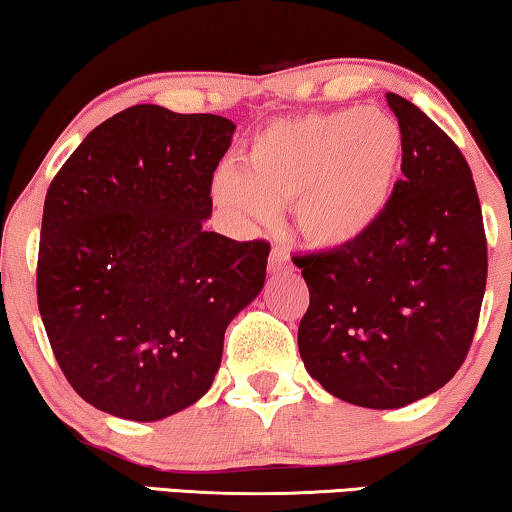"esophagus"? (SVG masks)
<instances>
[{"mask_svg":"<svg viewBox=\"0 0 512 512\" xmlns=\"http://www.w3.org/2000/svg\"><path fill=\"white\" fill-rule=\"evenodd\" d=\"M268 270L272 272V275L291 270V258H289V254H286L284 247H272L270 258H268Z\"/></svg>","mask_w":512,"mask_h":512,"instance_id":"34e87169","label":"esophagus"}]
</instances>
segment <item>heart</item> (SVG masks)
Here are the masks:
<instances>
[{
  "label": "heart",
  "instance_id": "1",
  "mask_svg": "<svg viewBox=\"0 0 512 512\" xmlns=\"http://www.w3.org/2000/svg\"><path fill=\"white\" fill-rule=\"evenodd\" d=\"M405 137L380 109L282 118L251 139L244 170L223 165L212 198L247 226H270L291 202L300 237L340 249L368 235L387 212L401 177Z\"/></svg>",
  "mask_w": 512,
  "mask_h": 512
}]
</instances>
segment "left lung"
<instances>
[{"label":"left lung","instance_id":"left-lung-1","mask_svg":"<svg viewBox=\"0 0 512 512\" xmlns=\"http://www.w3.org/2000/svg\"><path fill=\"white\" fill-rule=\"evenodd\" d=\"M387 104L403 179L377 226L340 249L298 254L310 307L298 326L307 373L340 401L391 410L433 394L471 349L487 284V237L464 153L422 109Z\"/></svg>","mask_w":512,"mask_h":512}]
</instances>
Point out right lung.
<instances>
[{
  "label": "right lung",
  "instance_id": "1",
  "mask_svg": "<svg viewBox=\"0 0 512 512\" xmlns=\"http://www.w3.org/2000/svg\"><path fill=\"white\" fill-rule=\"evenodd\" d=\"M235 125L156 104L111 116L48 186L37 303L83 401L156 422L212 387L223 333L265 282L270 242L209 233Z\"/></svg>",
  "mask_w": 512,
  "mask_h": 512
}]
</instances>
